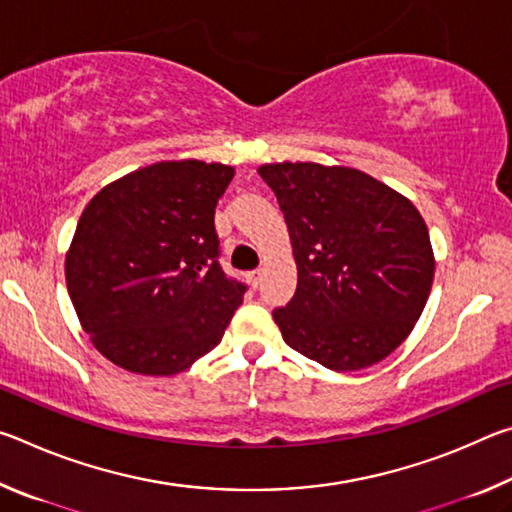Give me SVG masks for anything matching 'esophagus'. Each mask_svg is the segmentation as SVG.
Instances as JSON below:
<instances>
[{
	"label": "esophagus",
	"instance_id": "1",
	"mask_svg": "<svg viewBox=\"0 0 512 512\" xmlns=\"http://www.w3.org/2000/svg\"><path fill=\"white\" fill-rule=\"evenodd\" d=\"M262 275H264L262 268H255V271H250V273H248V280H250V284H253L255 289L259 287V282H262Z\"/></svg>",
	"mask_w": 512,
	"mask_h": 512
}]
</instances>
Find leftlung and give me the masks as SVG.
Wrapping results in <instances>:
<instances>
[{"instance_id":"left-lung-1","label":"left lung","mask_w":512,"mask_h":512,"mask_svg":"<svg viewBox=\"0 0 512 512\" xmlns=\"http://www.w3.org/2000/svg\"><path fill=\"white\" fill-rule=\"evenodd\" d=\"M257 173L298 264L296 293L273 309L284 341L339 372L386 359L418 323L436 271L420 212L357 169L282 162Z\"/></svg>"}]
</instances>
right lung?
<instances>
[{
  "label": "right lung",
  "mask_w": 512,
  "mask_h": 512,
  "mask_svg": "<svg viewBox=\"0 0 512 512\" xmlns=\"http://www.w3.org/2000/svg\"><path fill=\"white\" fill-rule=\"evenodd\" d=\"M235 169L158 162L92 198L65 277L103 357L140 375H176L221 343L248 287L219 264L214 210Z\"/></svg>",
  "instance_id": "right-lung-1"
}]
</instances>
